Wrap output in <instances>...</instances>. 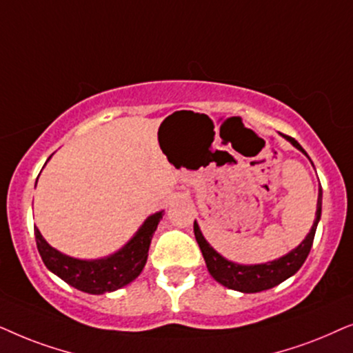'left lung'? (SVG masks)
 <instances>
[{"label": "left lung", "instance_id": "left-lung-1", "mask_svg": "<svg viewBox=\"0 0 353 353\" xmlns=\"http://www.w3.org/2000/svg\"><path fill=\"white\" fill-rule=\"evenodd\" d=\"M295 148H299L300 152L305 153V150L300 147V143L292 137H285ZM307 154V153H305ZM321 189L318 194V205H316V218L312 225V231L308 232V236L305 237V241L300 245L292 250L288 255L274 260L271 263H263V265H253V266H243L237 265V263L228 261L225 258L219 255L218 252L213 250V247L205 241V237L201 236L199 224L194 223V232L195 239L199 242V247L201 250V255L205 258L206 268H208L210 274L218 281L219 284L225 285V288L239 290V292L245 294H255L261 292V290L271 289L274 285H278L285 281L290 276L295 274L300 270V266L303 265L307 260L310 248L313 245L314 232H316L318 221L321 218Z\"/></svg>", "mask_w": 353, "mask_h": 353}]
</instances>
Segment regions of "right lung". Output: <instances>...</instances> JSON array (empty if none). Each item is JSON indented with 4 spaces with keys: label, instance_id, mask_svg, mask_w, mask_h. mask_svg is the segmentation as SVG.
Listing matches in <instances>:
<instances>
[{
    "label": "right lung",
    "instance_id": "add662e5",
    "mask_svg": "<svg viewBox=\"0 0 353 353\" xmlns=\"http://www.w3.org/2000/svg\"><path fill=\"white\" fill-rule=\"evenodd\" d=\"M161 218L163 211L150 216L128 245L121 248L114 255L103 258V260L85 261L63 255V253L48 245V242L41 237L40 231L35 225L34 231L37 248H39L45 266L72 288L82 290V292L97 295L112 292V290L121 289L132 283L142 272L148 258L152 237Z\"/></svg>",
    "mask_w": 353,
    "mask_h": 353
}]
</instances>
